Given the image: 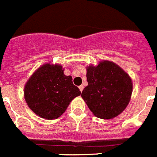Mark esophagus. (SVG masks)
<instances>
[{
	"mask_svg": "<svg viewBox=\"0 0 157 157\" xmlns=\"http://www.w3.org/2000/svg\"><path fill=\"white\" fill-rule=\"evenodd\" d=\"M78 88H79V90H80V91H82V90H83V88H84V86H83V85H81V86H78Z\"/></svg>",
	"mask_w": 157,
	"mask_h": 157,
	"instance_id": "34e87169",
	"label": "esophagus"
}]
</instances>
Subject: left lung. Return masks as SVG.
<instances>
[{
    "label": "left lung",
    "mask_w": 157,
    "mask_h": 157,
    "mask_svg": "<svg viewBox=\"0 0 157 157\" xmlns=\"http://www.w3.org/2000/svg\"><path fill=\"white\" fill-rule=\"evenodd\" d=\"M88 86L82 98L99 118L110 119L122 113L130 101L132 82L129 75L116 63L103 60L86 67Z\"/></svg>",
    "instance_id": "left-lung-1"
}]
</instances>
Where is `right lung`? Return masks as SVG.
<instances>
[{"label":"right lung","mask_w":157,"mask_h":157,"mask_svg":"<svg viewBox=\"0 0 157 157\" xmlns=\"http://www.w3.org/2000/svg\"><path fill=\"white\" fill-rule=\"evenodd\" d=\"M63 71L61 65L48 63L40 67L25 84V101L39 117L58 118L70 102L81 94L71 76H66Z\"/></svg>","instance_id":"1"}]
</instances>
